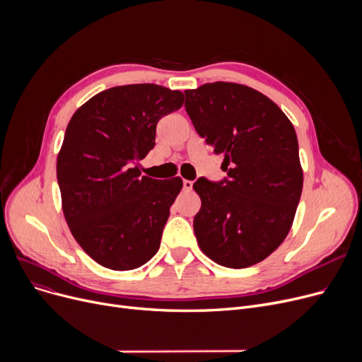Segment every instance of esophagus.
<instances>
[{"label": "esophagus", "instance_id": "1", "mask_svg": "<svg viewBox=\"0 0 362 362\" xmlns=\"http://www.w3.org/2000/svg\"><path fill=\"white\" fill-rule=\"evenodd\" d=\"M192 186H194V182L192 180H183V189L185 191H192Z\"/></svg>", "mask_w": 362, "mask_h": 362}]
</instances>
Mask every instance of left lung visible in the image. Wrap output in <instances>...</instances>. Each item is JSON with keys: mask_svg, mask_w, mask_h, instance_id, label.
Instances as JSON below:
<instances>
[{"mask_svg": "<svg viewBox=\"0 0 362 362\" xmlns=\"http://www.w3.org/2000/svg\"><path fill=\"white\" fill-rule=\"evenodd\" d=\"M186 112L227 177L194 183L201 210L194 230L202 252L229 269L267 258L288 236L303 175L293 124L264 93L214 82L185 90Z\"/></svg>", "mask_w": 362, "mask_h": 362, "instance_id": "1", "label": "left lung"}]
</instances>
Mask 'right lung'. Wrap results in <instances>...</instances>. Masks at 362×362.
<instances>
[{"mask_svg":"<svg viewBox=\"0 0 362 362\" xmlns=\"http://www.w3.org/2000/svg\"><path fill=\"white\" fill-rule=\"evenodd\" d=\"M183 93L154 83L114 86L70 119L57 158L64 218L81 248L103 267L138 269L160 248L180 177L141 176L135 164L156 145V127Z\"/></svg>","mask_w":362,"mask_h":362,"instance_id":"add662e5","label":"right lung"}]
</instances>
